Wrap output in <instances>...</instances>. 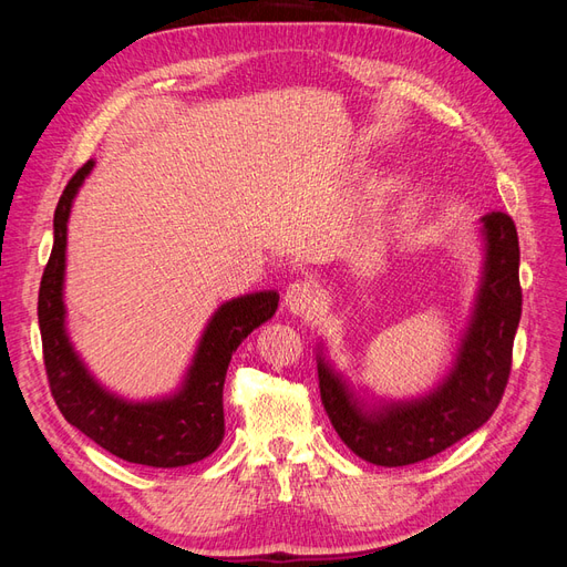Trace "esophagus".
I'll use <instances>...</instances> for the list:
<instances>
[{
	"label": "esophagus",
	"instance_id": "1",
	"mask_svg": "<svg viewBox=\"0 0 567 567\" xmlns=\"http://www.w3.org/2000/svg\"><path fill=\"white\" fill-rule=\"evenodd\" d=\"M284 305L288 307L290 315L310 317L319 307V290L310 281H293L286 288Z\"/></svg>",
	"mask_w": 567,
	"mask_h": 567
}]
</instances>
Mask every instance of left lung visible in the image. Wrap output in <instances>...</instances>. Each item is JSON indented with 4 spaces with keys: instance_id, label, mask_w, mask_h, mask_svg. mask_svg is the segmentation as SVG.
Segmentation results:
<instances>
[{
    "instance_id": "1",
    "label": "left lung",
    "mask_w": 567,
    "mask_h": 567,
    "mask_svg": "<svg viewBox=\"0 0 567 567\" xmlns=\"http://www.w3.org/2000/svg\"><path fill=\"white\" fill-rule=\"evenodd\" d=\"M480 221L483 277L454 364L437 388L416 400L369 404L319 346L321 404L340 440L359 458L385 468L431 458L477 431L499 406L523 310L520 248L516 225L506 213H487Z\"/></svg>"
}]
</instances>
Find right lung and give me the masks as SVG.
Masks as SVG:
<instances>
[{"label":"right lung","mask_w":567,"mask_h":567,"mask_svg":"<svg viewBox=\"0 0 567 567\" xmlns=\"http://www.w3.org/2000/svg\"><path fill=\"white\" fill-rule=\"evenodd\" d=\"M84 163L68 182L54 213V248L42 274L38 319L51 394L65 421L113 456L151 468H179L210 456L225 437L227 369L236 348L279 307L277 290H260L217 307L198 340L177 392L132 402L101 385L75 352L65 329L68 217L80 186L92 173Z\"/></svg>","instance_id":"add662e5"}]
</instances>
